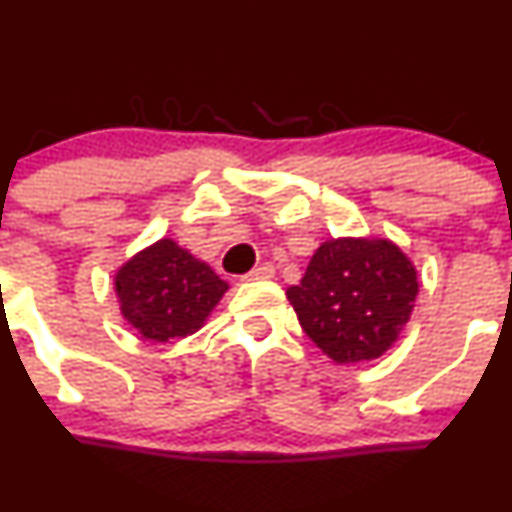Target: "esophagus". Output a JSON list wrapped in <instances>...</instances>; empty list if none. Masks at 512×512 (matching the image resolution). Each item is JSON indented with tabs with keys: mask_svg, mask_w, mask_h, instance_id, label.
Segmentation results:
<instances>
[{
	"mask_svg": "<svg viewBox=\"0 0 512 512\" xmlns=\"http://www.w3.org/2000/svg\"><path fill=\"white\" fill-rule=\"evenodd\" d=\"M273 273H276V268H273L271 263H261L254 271L246 273V278H249V281H258V278H273Z\"/></svg>",
	"mask_w": 512,
	"mask_h": 512,
	"instance_id": "34e87169",
	"label": "esophagus"
}]
</instances>
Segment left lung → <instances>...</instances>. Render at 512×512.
Masks as SVG:
<instances>
[{
    "label": "left lung",
    "mask_w": 512,
    "mask_h": 512,
    "mask_svg": "<svg viewBox=\"0 0 512 512\" xmlns=\"http://www.w3.org/2000/svg\"><path fill=\"white\" fill-rule=\"evenodd\" d=\"M416 268L391 241L321 244L301 283L286 291L306 336L336 363L386 353L411 318Z\"/></svg>",
    "instance_id": "8db88e82"
}]
</instances>
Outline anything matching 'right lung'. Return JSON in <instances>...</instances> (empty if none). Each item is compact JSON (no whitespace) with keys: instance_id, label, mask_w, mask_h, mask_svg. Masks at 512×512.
I'll list each match as a JSON object with an SVG mask.
<instances>
[{"instance_id":"add662e5","label":"right lung","mask_w":512,"mask_h":512,"mask_svg":"<svg viewBox=\"0 0 512 512\" xmlns=\"http://www.w3.org/2000/svg\"><path fill=\"white\" fill-rule=\"evenodd\" d=\"M226 288V281H221L211 266L171 239L156 241L116 273L121 313L151 341L194 333Z\"/></svg>"}]
</instances>
